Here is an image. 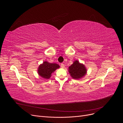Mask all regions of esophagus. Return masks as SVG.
<instances>
[{
	"label": "esophagus",
	"instance_id": "esophagus-1",
	"mask_svg": "<svg viewBox=\"0 0 123 123\" xmlns=\"http://www.w3.org/2000/svg\"><path fill=\"white\" fill-rule=\"evenodd\" d=\"M61 67L62 68H65V65L64 64H61Z\"/></svg>",
	"mask_w": 123,
	"mask_h": 123
}]
</instances>
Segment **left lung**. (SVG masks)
<instances>
[{
	"mask_svg": "<svg viewBox=\"0 0 123 123\" xmlns=\"http://www.w3.org/2000/svg\"><path fill=\"white\" fill-rule=\"evenodd\" d=\"M68 72L73 78L79 79L86 75V69L84 65L80 63L78 60H75L68 67Z\"/></svg>",
	"mask_w": 123,
	"mask_h": 123,
	"instance_id": "1",
	"label": "left lung"
}]
</instances>
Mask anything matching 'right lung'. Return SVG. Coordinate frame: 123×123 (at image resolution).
I'll return each mask as SVG.
<instances>
[{
	"mask_svg": "<svg viewBox=\"0 0 123 123\" xmlns=\"http://www.w3.org/2000/svg\"><path fill=\"white\" fill-rule=\"evenodd\" d=\"M59 67V65L56 63H50L45 61L39 66L37 70L38 74L42 78L48 79L51 77L52 73Z\"/></svg>",
	"mask_w": 123,
	"mask_h": 123,
	"instance_id": "1",
	"label": "right lung"
}]
</instances>
